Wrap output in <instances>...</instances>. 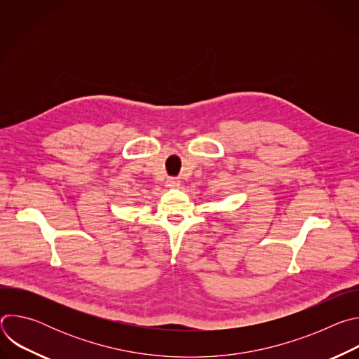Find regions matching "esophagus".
<instances>
[{
	"label": "esophagus",
	"mask_w": 359,
	"mask_h": 359,
	"mask_svg": "<svg viewBox=\"0 0 359 359\" xmlns=\"http://www.w3.org/2000/svg\"><path fill=\"white\" fill-rule=\"evenodd\" d=\"M166 186H168V187H170V189H176V187H179V186H180V180H179V177H169V179L166 180Z\"/></svg>",
	"instance_id": "1"
}]
</instances>
